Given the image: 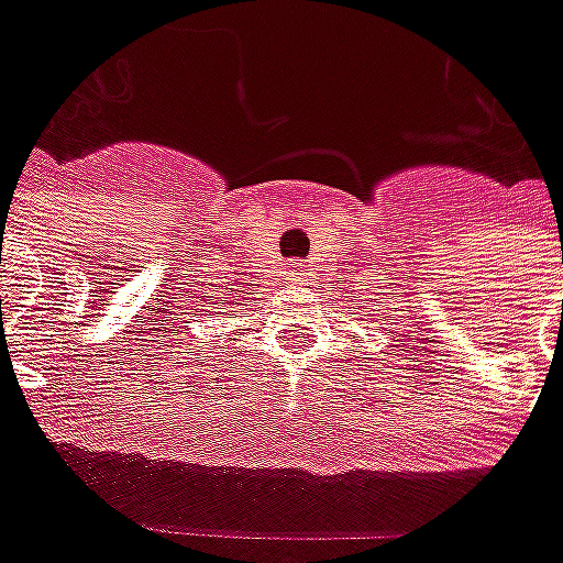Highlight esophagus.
<instances>
[{"label": "esophagus", "mask_w": 563, "mask_h": 563, "mask_svg": "<svg viewBox=\"0 0 563 563\" xmlns=\"http://www.w3.org/2000/svg\"><path fill=\"white\" fill-rule=\"evenodd\" d=\"M305 276H308V273H305V264L292 262L285 267V278L292 282V285H305Z\"/></svg>", "instance_id": "1"}]
</instances>
